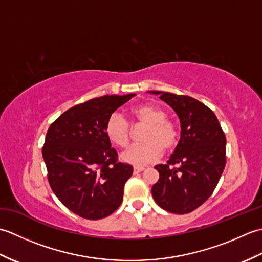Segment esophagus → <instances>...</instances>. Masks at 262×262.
<instances>
[{
  "mask_svg": "<svg viewBox=\"0 0 262 262\" xmlns=\"http://www.w3.org/2000/svg\"><path fill=\"white\" fill-rule=\"evenodd\" d=\"M144 171V168L143 166H134V173H140V172Z\"/></svg>",
  "mask_w": 262,
  "mask_h": 262,
  "instance_id": "esophagus-1",
  "label": "esophagus"
}]
</instances>
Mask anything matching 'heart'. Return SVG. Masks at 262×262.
<instances>
[{
  "mask_svg": "<svg viewBox=\"0 0 262 262\" xmlns=\"http://www.w3.org/2000/svg\"><path fill=\"white\" fill-rule=\"evenodd\" d=\"M137 124L146 126L141 140L143 144L133 145L121 154L124 162L143 166L158 161L162 151L172 152L178 145V130L173 122L166 119V113L159 105L146 103L132 110ZM105 134L116 145L125 147L130 142L132 126L118 111L111 114L105 122Z\"/></svg>",
  "mask_w": 262,
  "mask_h": 262,
  "instance_id": "b5f03b06",
  "label": "heart"
}]
</instances>
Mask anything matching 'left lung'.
I'll use <instances>...</instances> for the list:
<instances>
[{"mask_svg": "<svg viewBox=\"0 0 262 262\" xmlns=\"http://www.w3.org/2000/svg\"><path fill=\"white\" fill-rule=\"evenodd\" d=\"M173 109L180 119L181 137L165 164L154 166L160 178L152 194L161 208L188 214L213 193L226 163V137L207 105L188 96L151 91Z\"/></svg>", "mask_w": 262, "mask_h": 262, "instance_id": "1", "label": "left lung"}]
</instances>
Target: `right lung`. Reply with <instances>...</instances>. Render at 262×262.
I'll return each mask as SVG.
<instances>
[{"mask_svg":"<svg viewBox=\"0 0 262 262\" xmlns=\"http://www.w3.org/2000/svg\"><path fill=\"white\" fill-rule=\"evenodd\" d=\"M134 96L91 99L66 110L48 128L42 146L48 182L60 203L83 219H103L122 202L133 166L118 161L105 122Z\"/></svg>","mask_w":262,"mask_h":262,"instance_id":"add662e5","label":"right lung"}]
</instances>
